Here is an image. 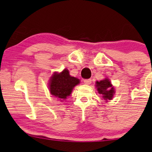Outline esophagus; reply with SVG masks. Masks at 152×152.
Segmentation results:
<instances>
[{"label": "esophagus", "mask_w": 152, "mask_h": 152, "mask_svg": "<svg viewBox=\"0 0 152 152\" xmlns=\"http://www.w3.org/2000/svg\"><path fill=\"white\" fill-rule=\"evenodd\" d=\"M84 83L85 84H87V85L91 84V79H88V80H84Z\"/></svg>", "instance_id": "34e87169"}]
</instances>
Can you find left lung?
I'll return each mask as SVG.
<instances>
[{
	"label": "left lung",
	"instance_id": "obj_1",
	"mask_svg": "<svg viewBox=\"0 0 152 152\" xmlns=\"http://www.w3.org/2000/svg\"><path fill=\"white\" fill-rule=\"evenodd\" d=\"M97 90L99 94L102 95L103 99L105 100H111L113 98V95L115 94V89L109 79L105 78L104 80L96 82Z\"/></svg>",
	"mask_w": 152,
	"mask_h": 152
}]
</instances>
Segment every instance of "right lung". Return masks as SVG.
<instances>
[{
	"label": "right lung",
	"mask_w": 152,
	"mask_h": 152,
	"mask_svg": "<svg viewBox=\"0 0 152 152\" xmlns=\"http://www.w3.org/2000/svg\"><path fill=\"white\" fill-rule=\"evenodd\" d=\"M78 84L80 80L70 76L69 71L64 69L60 73L54 72L50 80L49 90L51 95L61 102L71 94L72 89Z\"/></svg>",
	"instance_id": "add662e5"
}]
</instances>
